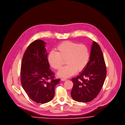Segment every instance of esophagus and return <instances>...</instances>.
Segmentation results:
<instances>
[{
	"label": "esophagus",
	"instance_id": "34e87169",
	"mask_svg": "<svg viewBox=\"0 0 125 125\" xmlns=\"http://www.w3.org/2000/svg\"><path fill=\"white\" fill-rule=\"evenodd\" d=\"M61 80L62 81H65L67 80L66 78H61Z\"/></svg>",
	"mask_w": 125,
	"mask_h": 125
}]
</instances>
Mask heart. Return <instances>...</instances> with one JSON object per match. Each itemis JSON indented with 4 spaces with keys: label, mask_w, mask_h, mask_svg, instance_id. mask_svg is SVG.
<instances>
[{
    "label": "heart",
    "mask_w": 125,
    "mask_h": 125,
    "mask_svg": "<svg viewBox=\"0 0 125 125\" xmlns=\"http://www.w3.org/2000/svg\"><path fill=\"white\" fill-rule=\"evenodd\" d=\"M56 52L52 51L48 56V61L52 67L60 69L66 60V66L58 73L60 77H68L77 71H81L87 65L90 54L88 48L83 44L66 41L59 44Z\"/></svg>",
    "instance_id": "b5f03b06"
}]
</instances>
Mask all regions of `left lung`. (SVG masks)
<instances>
[{"label": "left lung", "mask_w": 125, "mask_h": 125, "mask_svg": "<svg viewBox=\"0 0 125 125\" xmlns=\"http://www.w3.org/2000/svg\"><path fill=\"white\" fill-rule=\"evenodd\" d=\"M106 68L102 50L97 42L91 46L90 60L80 74L71 79L73 99L77 102L92 101L100 92L105 80Z\"/></svg>", "instance_id": "1"}]
</instances>
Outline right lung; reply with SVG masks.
<instances>
[{"instance_id": "add662e5", "label": "right lung", "mask_w": 125, "mask_h": 125, "mask_svg": "<svg viewBox=\"0 0 125 125\" xmlns=\"http://www.w3.org/2000/svg\"><path fill=\"white\" fill-rule=\"evenodd\" d=\"M45 43L42 40L33 42L26 49L21 67V83L30 99L38 103H45L53 99L55 79L50 68Z\"/></svg>"}]
</instances>
